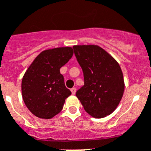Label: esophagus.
<instances>
[{
    "instance_id": "esophagus-1",
    "label": "esophagus",
    "mask_w": 151,
    "mask_h": 151,
    "mask_svg": "<svg viewBox=\"0 0 151 151\" xmlns=\"http://www.w3.org/2000/svg\"><path fill=\"white\" fill-rule=\"evenodd\" d=\"M71 92H72V93H73V95H75V94H76V88L71 89Z\"/></svg>"
}]
</instances>
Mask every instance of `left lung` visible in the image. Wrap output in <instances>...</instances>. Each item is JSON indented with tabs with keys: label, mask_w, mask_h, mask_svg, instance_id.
<instances>
[{
	"label": "left lung",
	"mask_w": 151,
	"mask_h": 151,
	"mask_svg": "<svg viewBox=\"0 0 151 151\" xmlns=\"http://www.w3.org/2000/svg\"><path fill=\"white\" fill-rule=\"evenodd\" d=\"M73 48L85 81L76 92L77 98L93 117H106L116 109L123 97L125 83L121 68L99 45H74Z\"/></svg>",
	"instance_id": "8db88e82"
}]
</instances>
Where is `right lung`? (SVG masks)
<instances>
[{
    "label": "right lung",
    "mask_w": 151,
    "mask_h": 151,
    "mask_svg": "<svg viewBox=\"0 0 151 151\" xmlns=\"http://www.w3.org/2000/svg\"><path fill=\"white\" fill-rule=\"evenodd\" d=\"M73 55L72 47L47 49L36 57L22 78V98L30 112L41 119H51L62 111L72 94L60 68Z\"/></svg>",
    "instance_id": "1"
}]
</instances>
